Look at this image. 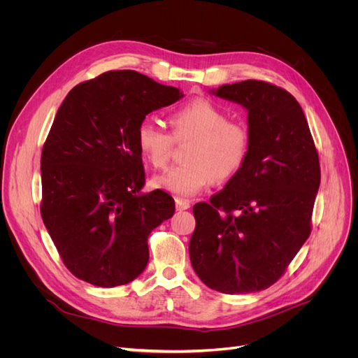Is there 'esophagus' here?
Segmentation results:
<instances>
[{
    "label": "esophagus",
    "mask_w": 358,
    "mask_h": 358,
    "mask_svg": "<svg viewBox=\"0 0 358 358\" xmlns=\"http://www.w3.org/2000/svg\"><path fill=\"white\" fill-rule=\"evenodd\" d=\"M176 208H177V210H187L190 208V200L177 197L176 199Z\"/></svg>",
    "instance_id": "34e87169"
}]
</instances>
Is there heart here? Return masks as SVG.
Wrapping results in <instances>:
<instances>
[{"mask_svg":"<svg viewBox=\"0 0 358 358\" xmlns=\"http://www.w3.org/2000/svg\"><path fill=\"white\" fill-rule=\"evenodd\" d=\"M171 133L145 120L136 129V145L142 157L158 169L165 168L176 142L192 141L185 149L187 162L154 177L159 189L190 197L210 185L215 178L235 174L250 149L245 124L228 120L227 111L209 99L197 97L176 107L168 115Z\"/></svg>","mask_w":358,"mask_h":358,"instance_id":"heart-1","label":"heart"}]
</instances>
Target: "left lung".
<instances>
[{
    "instance_id": "1",
    "label": "left lung",
    "mask_w": 358,
    "mask_h": 358,
    "mask_svg": "<svg viewBox=\"0 0 358 358\" xmlns=\"http://www.w3.org/2000/svg\"><path fill=\"white\" fill-rule=\"evenodd\" d=\"M210 94L248 111L250 149L224 189L194 204L190 261L213 290L259 292L283 275L310 234L319 158L305 113L286 90L248 80Z\"/></svg>"
}]
</instances>
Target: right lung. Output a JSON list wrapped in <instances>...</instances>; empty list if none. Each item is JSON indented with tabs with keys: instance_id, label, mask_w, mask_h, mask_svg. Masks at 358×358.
<instances>
[{
	"instance_id": "add662e5",
	"label": "right lung",
	"mask_w": 358,
	"mask_h": 358,
	"mask_svg": "<svg viewBox=\"0 0 358 358\" xmlns=\"http://www.w3.org/2000/svg\"><path fill=\"white\" fill-rule=\"evenodd\" d=\"M184 97L136 71H108L73 87L41 158L45 227L68 270L90 285L116 287L139 277L148 236L171 217L174 199L142 193L136 129L146 115Z\"/></svg>"
}]
</instances>
